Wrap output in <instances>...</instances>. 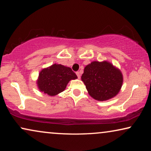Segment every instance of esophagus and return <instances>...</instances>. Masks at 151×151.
Listing matches in <instances>:
<instances>
[{"label": "esophagus", "mask_w": 151, "mask_h": 151, "mask_svg": "<svg viewBox=\"0 0 151 151\" xmlns=\"http://www.w3.org/2000/svg\"><path fill=\"white\" fill-rule=\"evenodd\" d=\"M76 75H77L78 78H81V74H80V73H79V72H76Z\"/></svg>", "instance_id": "1"}]
</instances>
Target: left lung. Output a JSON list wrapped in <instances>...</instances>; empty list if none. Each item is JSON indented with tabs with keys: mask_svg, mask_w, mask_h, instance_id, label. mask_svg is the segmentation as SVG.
Instances as JSON below:
<instances>
[{
	"mask_svg": "<svg viewBox=\"0 0 151 151\" xmlns=\"http://www.w3.org/2000/svg\"><path fill=\"white\" fill-rule=\"evenodd\" d=\"M81 80L89 95L95 100L105 101L118 94L123 76L121 70L109 61H93L85 67Z\"/></svg>",
	"mask_w": 151,
	"mask_h": 151,
	"instance_id": "8db88e82",
	"label": "left lung"
}]
</instances>
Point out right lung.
<instances>
[{"mask_svg":"<svg viewBox=\"0 0 151 151\" xmlns=\"http://www.w3.org/2000/svg\"><path fill=\"white\" fill-rule=\"evenodd\" d=\"M76 78L70 67L55 63L40 70L37 85L40 92L53 96L62 93L70 81Z\"/></svg>","mask_w":151,"mask_h":151,"instance_id":"add662e5","label":"right lung"}]
</instances>
